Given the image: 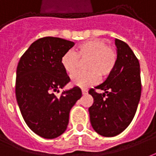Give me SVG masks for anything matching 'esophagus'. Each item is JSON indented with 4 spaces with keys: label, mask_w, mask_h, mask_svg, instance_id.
<instances>
[{
    "label": "esophagus",
    "mask_w": 156,
    "mask_h": 156,
    "mask_svg": "<svg viewBox=\"0 0 156 156\" xmlns=\"http://www.w3.org/2000/svg\"><path fill=\"white\" fill-rule=\"evenodd\" d=\"M82 93H83V95H86L87 93V91L86 89H82Z\"/></svg>",
    "instance_id": "34e87169"
}]
</instances>
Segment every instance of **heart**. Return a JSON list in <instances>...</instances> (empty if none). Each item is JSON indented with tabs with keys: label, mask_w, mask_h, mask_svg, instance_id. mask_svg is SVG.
<instances>
[{
	"label": "heart",
	"mask_w": 156,
	"mask_h": 156,
	"mask_svg": "<svg viewBox=\"0 0 156 156\" xmlns=\"http://www.w3.org/2000/svg\"><path fill=\"white\" fill-rule=\"evenodd\" d=\"M87 61L85 69L88 72L76 73L72 77V83L75 86L87 87L96 83L101 78H106L112 73L117 61L116 50L107 46L106 41L101 39H93L82 43L77 47L75 53L64 54L61 63L65 72L69 75L77 72L79 62Z\"/></svg>",
	"instance_id": "heart-1"
}]
</instances>
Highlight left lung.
<instances>
[{"label":"left lung","mask_w":156,"mask_h":156,"mask_svg":"<svg viewBox=\"0 0 156 156\" xmlns=\"http://www.w3.org/2000/svg\"><path fill=\"white\" fill-rule=\"evenodd\" d=\"M117 61L113 71L95 88L89 90L93 104L88 108L90 122L102 136H117L130 125L136 112L141 93L139 61L127 44L115 40Z\"/></svg>","instance_id":"1"}]
</instances>
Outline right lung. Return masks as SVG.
<instances>
[{
	"label": "right lung",
	"instance_id": "right-lung-1",
	"mask_svg": "<svg viewBox=\"0 0 156 156\" xmlns=\"http://www.w3.org/2000/svg\"><path fill=\"white\" fill-rule=\"evenodd\" d=\"M74 45L72 41L44 37L31 44L18 63L16 96L25 123L31 131L45 139H54L66 131L69 112L82 97L78 87L59 92L70 78L61 59Z\"/></svg>",
	"mask_w": 156,
	"mask_h": 156
}]
</instances>
